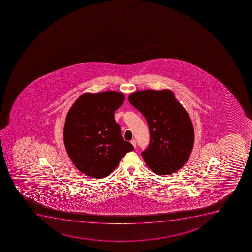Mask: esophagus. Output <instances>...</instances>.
<instances>
[{
    "mask_svg": "<svg viewBox=\"0 0 252 252\" xmlns=\"http://www.w3.org/2000/svg\"><path fill=\"white\" fill-rule=\"evenodd\" d=\"M130 143L132 144V145L133 146H134V147H136V141H135V140H131V141H130Z\"/></svg>",
    "mask_w": 252,
    "mask_h": 252,
    "instance_id": "1",
    "label": "esophagus"
}]
</instances>
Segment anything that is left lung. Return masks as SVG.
Wrapping results in <instances>:
<instances>
[{
	"label": "left lung",
	"instance_id": "left-lung-1",
	"mask_svg": "<svg viewBox=\"0 0 252 252\" xmlns=\"http://www.w3.org/2000/svg\"><path fill=\"white\" fill-rule=\"evenodd\" d=\"M128 99L147 121L149 147L142 152L148 167L157 175L177 172L189 159L194 126L189 114L168 89L137 90Z\"/></svg>",
	"mask_w": 252,
	"mask_h": 252
}]
</instances>
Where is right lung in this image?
I'll return each mask as SVG.
<instances>
[{"mask_svg":"<svg viewBox=\"0 0 252 252\" xmlns=\"http://www.w3.org/2000/svg\"><path fill=\"white\" fill-rule=\"evenodd\" d=\"M125 96L117 91L85 93L71 106L63 130L65 150L80 172L94 178L111 174L126 153L134 150L122 139L115 111Z\"/></svg>","mask_w":252,"mask_h":252,"instance_id":"right-lung-1","label":"right lung"}]
</instances>
